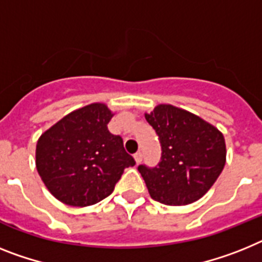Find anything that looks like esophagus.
<instances>
[{"mask_svg":"<svg viewBox=\"0 0 262 262\" xmlns=\"http://www.w3.org/2000/svg\"><path fill=\"white\" fill-rule=\"evenodd\" d=\"M135 160H136V162H137V164H140V162L142 161V153H141V151H137V153H136Z\"/></svg>","mask_w":262,"mask_h":262,"instance_id":"esophagus-1","label":"esophagus"}]
</instances>
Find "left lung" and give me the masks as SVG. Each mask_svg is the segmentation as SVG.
Wrapping results in <instances>:
<instances>
[{"label":"left lung","mask_w":262,"mask_h":262,"mask_svg":"<svg viewBox=\"0 0 262 262\" xmlns=\"http://www.w3.org/2000/svg\"><path fill=\"white\" fill-rule=\"evenodd\" d=\"M145 118L161 144V160L155 168L138 165L151 199L174 206L201 199L225 165L223 133L199 116L173 105H158Z\"/></svg>","instance_id":"8db88e82"}]
</instances>
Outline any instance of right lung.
<instances>
[{"label": "right lung", "instance_id": "obj_1", "mask_svg": "<svg viewBox=\"0 0 262 262\" xmlns=\"http://www.w3.org/2000/svg\"><path fill=\"white\" fill-rule=\"evenodd\" d=\"M112 117L105 104L86 105L65 116L38 138V174L63 204H97L112 194L124 169L136 165L124 149L122 138L107 129Z\"/></svg>", "mask_w": 262, "mask_h": 262}]
</instances>
